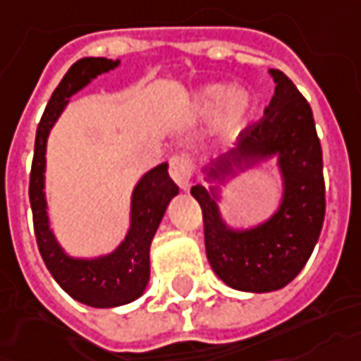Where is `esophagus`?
<instances>
[{
    "label": "esophagus",
    "instance_id": "obj_1",
    "mask_svg": "<svg viewBox=\"0 0 361 361\" xmlns=\"http://www.w3.org/2000/svg\"><path fill=\"white\" fill-rule=\"evenodd\" d=\"M171 180L180 185V190H190L191 185V161L185 156H171L170 158Z\"/></svg>",
    "mask_w": 361,
    "mask_h": 361
}]
</instances>
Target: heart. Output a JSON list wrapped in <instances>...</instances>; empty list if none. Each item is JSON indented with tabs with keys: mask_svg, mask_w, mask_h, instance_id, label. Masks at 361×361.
I'll use <instances>...</instances> for the list:
<instances>
[{
	"mask_svg": "<svg viewBox=\"0 0 361 361\" xmlns=\"http://www.w3.org/2000/svg\"><path fill=\"white\" fill-rule=\"evenodd\" d=\"M191 109L197 118L209 120L217 116V128L231 136L239 132L249 118L251 98L245 90H233L229 85H209L195 94Z\"/></svg>",
	"mask_w": 361,
	"mask_h": 361,
	"instance_id": "b5f03b06",
	"label": "heart"
}]
</instances>
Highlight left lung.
I'll list each match as a JSON object with an SVG mask.
<instances>
[{
	"label": "left lung",
	"mask_w": 361,
	"mask_h": 361,
	"mask_svg": "<svg viewBox=\"0 0 361 361\" xmlns=\"http://www.w3.org/2000/svg\"><path fill=\"white\" fill-rule=\"evenodd\" d=\"M269 73L276 87L264 116L243 130L235 148L205 171L209 181H225L237 173L233 167L245 171L276 156L283 176L279 209L251 229H231L221 219L217 188H191L203 213L205 252L213 273L245 293H273L290 283L314 251L326 213L322 148L312 109L283 71Z\"/></svg>",
	"instance_id": "8db88e82"
}]
</instances>
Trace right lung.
Instances as JSON below:
<instances>
[{"label": "right lung", "mask_w": 361, "mask_h": 361, "mask_svg": "<svg viewBox=\"0 0 361 361\" xmlns=\"http://www.w3.org/2000/svg\"><path fill=\"white\" fill-rule=\"evenodd\" d=\"M120 61L87 57L77 61L59 82L37 126L35 154L29 178V201L33 212L37 247L49 273L59 286L78 302L94 308H114L136 300L149 281V245L158 231L166 207L178 185L168 173V164H160L142 176L132 191L130 229L124 241L110 255L97 259H75L63 251L49 227L45 200V152L49 132L55 126L68 98L85 88L98 75L116 68Z\"/></svg>", "instance_id": "1"}]
</instances>
